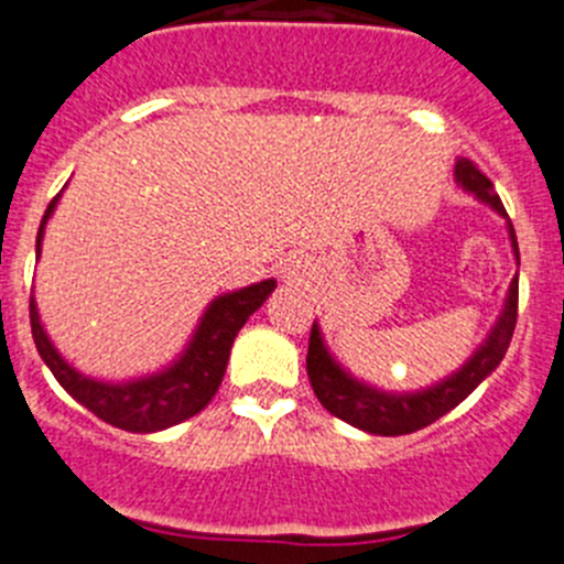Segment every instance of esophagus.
<instances>
[{
    "label": "esophagus",
    "mask_w": 564,
    "mask_h": 564,
    "mask_svg": "<svg viewBox=\"0 0 564 564\" xmlns=\"http://www.w3.org/2000/svg\"><path fill=\"white\" fill-rule=\"evenodd\" d=\"M297 272H301V270H294V263H292V267H286V278H297Z\"/></svg>",
    "instance_id": "obj_1"
}]
</instances>
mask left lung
Listing matches in <instances>:
<instances>
[{
    "label": "left lung",
    "mask_w": 564,
    "mask_h": 564,
    "mask_svg": "<svg viewBox=\"0 0 564 564\" xmlns=\"http://www.w3.org/2000/svg\"><path fill=\"white\" fill-rule=\"evenodd\" d=\"M455 180L464 191L478 196L480 202L495 207L500 216H509L500 202V196L495 194V185L486 174H480L478 165L471 160H458L455 165ZM509 236L511 247H514V256L520 261V252H517V236L514 227L509 221ZM517 326V278L509 286V297H506V306L500 319L495 323L491 334L486 337V343L480 345L478 351L471 354L469 362L460 370H455L453 377H446L444 382L433 384L427 390H415V393H384V390L370 388V384L357 382L351 373H345L334 357L328 354L326 343L319 337L317 323L312 326L308 334V354H306V370L308 382H312L314 395L319 399V404L328 410L337 419L348 421L354 427L365 430V433L373 435H408L415 430L427 427L433 421H438L441 415H446L453 408H458L471 390L478 388L491 370L500 365V359L506 357V348L511 343V334Z\"/></svg>",
    "instance_id": "8db88e82"
}]
</instances>
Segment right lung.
I'll list each match as a JSON object with an SVG mask.
<instances>
[{
	"label": "right lung",
	"instance_id": "obj_1",
	"mask_svg": "<svg viewBox=\"0 0 564 564\" xmlns=\"http://www.w3.org/2000/svg\"><path fill=\"white\" fill-rule=\"evenodd\" d=\"M58 196L44 210L42 227L35 236V256H42L44 227L53 216ZM272 289H275V281H261L216 297L202 314L199 328H196L194 339L187 343L185 354L154 377L131 379V382H98V379L78 373L50 343L42 319H39L33 294H30V328H33L35 348L42 359L75 402L93 410L111 427L129 430V433H156V430L174 427L207 408L225 379L232 339L250 319V314L258 312L261 303L270 297Z\"/></svg>",
	"mask_w": 564,
	"mask_h": 564
}]
</instances>
